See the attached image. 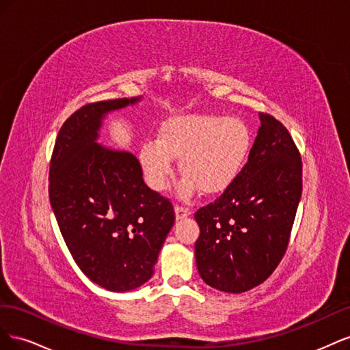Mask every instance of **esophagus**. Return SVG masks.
I'll return each instance as SVG.
<instances>
[{
    "instance_id": "34e87169",
    "label": "esophagus",
    "mask_w": 350,
    "mask_h": 350,
    "mask_svg": "<svg viewBox=\"0 0 350 350\" xmlns=\"http://www.w3.org/2000/svg\"><path fill=\"white\" fill-rule=\"evenodd\" d=\"M175 215H176V219H184V217L191 215V210H189L188 207H184V206H176Z\"/></svg>"
}]
</instances>
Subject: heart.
<instances>
[{
	"label": "heart",
	"instance_id": "b5f03b06",
	"mask_svg": "<svg viewBox=\"0 0 350 350\" xmlns=\"http://www.w3.org/2000/svg\"><path fill=\"white\" fill-rule=\"evenodd\" d=\"M251 150V131L239 118L219 115H179L166 120L156 142L140 149L143 171L154 191L167 188L174 174L172 159L179 157V172L185 178L181 197L200 188L204 194H220L239 176Z\"/></svg>",
	"mask_w": 350,
	"mask_h": 350
}]
</instances>
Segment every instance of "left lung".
Masks as SVG:
<instances>
[{
    "instance_id": "1",
    "label": "left lung",
    "mask_w": 350,
    "mask_h": 350,
    "mask_svg": "<svg viewBox=\"0 0 350 350\" xmlns=\"http://www.w3.org/2000/svg\"><path fill=\"white\" fill-rule=\"evenodd\" d=\"M242 167L224 194L200 207L196 262L201 279L242 293L269 279L289 245L302 194L301 153L288 129L269 113Z\"/></svg>"
}]
</instances>
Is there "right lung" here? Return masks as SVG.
<instances>
[{
  "mask_svg": "<svg viewBox=\"0 0 350 350\" xmlns=\"http://www.w3.org/2000/svg\"><path fill=\"white\" fill-rule=\"evenodd\" d=\"M139 98L88 103L57 135L49 163V201L72 260L112 292L139 288L172 229L171 200L147 187L129 152L96 143L103 116Z\"/></svg>",
  "mask_w": 350,
  "mask_h": 350,
  "instance_id": "1",
  "label": "right lung"
}]
</instances>
